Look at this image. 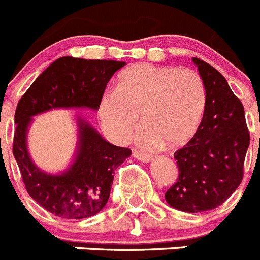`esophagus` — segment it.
Wrapping results in <instances>:
<instances>
[{
  "mask_svg": "<svg viewBox=\"0 0 260 260\" xmlns=\"http://www.w3.org/2000/svg\"><path fill=\"white\" fill-rule=\"evenodd\" d=\"M133 155H134L135 159H138V160H141V161H145V163H148L150 160H152L151 155L142 154V152H138V151H134V154Z\"/></svg>",
  "mask_w": 260,
  "mask_h": 260,
  "instance_id": "obj_1",
  "label": "esophagus"
}]
</instances>
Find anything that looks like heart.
Returning <instances> with one entry per match:
<instances>
[{
    "instance_id": "heart-1",
    "label": "heart",
    "mask_w": 260,
    "mask_h": 260,
    "mask_svg": "<svg viewBox=\"0 0 260 260\" xmlns=\"http://www.w3.org/2000/svg\"><path fill=\"white\" fill-rule=\"evenodd\" d=\"M205 105V88L192 70L135 64L118 75L115 90L100 99L97 115L115 143L132 137L139 121L143 147L184 146L196 133Z\"/></svg>"
}]
</instances>
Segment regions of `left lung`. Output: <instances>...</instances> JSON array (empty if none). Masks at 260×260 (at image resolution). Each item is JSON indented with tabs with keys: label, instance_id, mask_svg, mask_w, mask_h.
Returning <instances> with one entry per match:
<instances>
[{
	"label": "left lung",
	"instance_id": "8db88e82",
	"mask_svg": "<svg viewBox=\"0 0 260 260\" xmlns=\"http://www.w3.org/2000/svg\"><path fill=\"white\" fill-rule=\"evenodd\" d=\"M193 63L205 86V109L196 134L174 154L179 179L164 194L188 213L214 209L234 193L250 145L245 109L225 77L201 59Z\"/></svg>",
	"mask_w": 260,
	"mask_h": 260
}]
</instances>
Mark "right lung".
<instances>
[{
    "instance_id": "1",
    "label": "right lung",
    "mask_w": 260,
    "mask_h": 260,
    "mask_svg": "<svg viewBox=\"0 0 260 260\" xmlns=\"http://www.w3.org/2000/svg\"><path fill=\"white\" fill-rule=\"evenodd\" d=\"M125 64L60 57L38 76L15 109L13 155L24 187L39 205L60 218H89L103 210L110 196L113 172L132 155V150L109 143L88 122L79 118L75 160L63 174H47L28 155L26 139L31 117L57 108L97 110L106 84Z\"/></svg>"
}]
</instances>
